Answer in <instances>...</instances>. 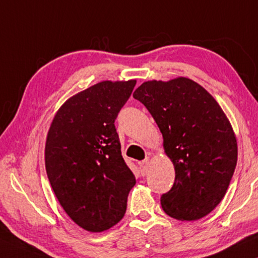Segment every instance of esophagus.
Instances as JSON below:
<instances>
[{
  "instance_id": "34e87169",
  "label": "esophagus",
  "mask_w": 258,
  "mask_h": 258,
  "mask_svg": "<svg viewBox=\"0 0 258 258\" xmlns=\"http://www.w3.org/2000/svg\"><path fill=\"white\" fill-rule=\"evenodd\" d=\"M148 164H149V158H146L142 162H140V169H141V174L143 176L148 172Z\"/></svg>"
}]
</instances>
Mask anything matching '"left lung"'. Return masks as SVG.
<instances>
[{"label":"left lung","instance_id":"left-lung-1","mask_svg":"<svg viewBox=\"0 0 258 258\" xmlns=\"http://www.w3.org/2000/svg\"><path fill=\"white\" fill-rule=\"evenodd\" d=\"M133 96L157 123L175 168L174 185L161 196L164 213L179 221L207 216L224 197L237 163V141L227 115L186 77L148 81Z\"/></svg>","mask_w":258,"mask_h":258}]
</instances>
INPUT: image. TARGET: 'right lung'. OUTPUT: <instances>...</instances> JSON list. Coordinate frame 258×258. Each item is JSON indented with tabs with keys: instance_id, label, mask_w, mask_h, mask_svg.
Wrapping results in <instances>:
<instances>
[{
	"instance_id": "add662e5",
	"label": "right lung",
	"mask_w": 258,
	"mask_h": 258,
	"mask_svg": "<svg viewBox=\"0 0 258 258\" xmlns=\"http://www.w3.org/2000/svg\"><path fill=\"white\" fill-rule=\"evenodd\" d=\"M136 80L102 81L61 105L45 141V170L67 215L101 232L124 216L136 178L121 154L115 119Z\"/></svg>"
}]
</instances>
